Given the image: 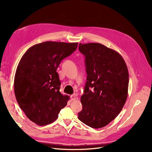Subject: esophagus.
Wrapping results in <instances>:
<instances>
[{
	"mask_svg": "<svg viewBox=\"0 0 152 152\" xmlns=\"http://www.w3.org/2000/svg\"><path fill=\"white\" fill-rule=\"evenodd\" d=\"M71 99L72 101H75V100L77 99V97L75 96V95H71Z\"/></svg>",
	"mask_w": 152,
	"mask_h": 152,
	"instance_id": "1",
	"label": "esophagus"
}]
</instances>
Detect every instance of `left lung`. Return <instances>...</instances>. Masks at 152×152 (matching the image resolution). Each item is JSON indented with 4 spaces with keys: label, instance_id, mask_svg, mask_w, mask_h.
Returning <instances> with one entry per match:
<instances>
[{
    "label": "left lung",
    "instance_id": "8db88e82",
    "mask_svg": "<svg viewBox=\"0 0 152 152\" xmlns=\"http://www.w3.org/2000/svg\"><path fill=\"white\" fill-rule=\"evenodd\" d=\"M79 50L85 56L87 81L78 119L91 128H103L119 115L126 101L127 66L118 53L99 43H80Z\"/></svg>",
    "mask_w": 152,
    "mask_h": 152
}]
</instances>
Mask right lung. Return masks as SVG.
Returning a JSON list of instances; mask_svg holds the SVG:
<instances>
[{
  "label": "right lung",
  "mask_w": 152,
  "mask_h": 152,
  "mask_svg": "<svg viewBox=\"0 0 152 152\" xmlns=\"http://www.w3.org/2000/svg\"><path fill=\"white\" fill-rule=\"evenodd\" d=\"M78 43L46 41L28 49L20 59L14 77V93L20 108L39 126L58 118L69 96L60 91L57 70L61 61L77 49Z\"/></svg>",
  "instance_id": "obj_1"
}]
</instances>
